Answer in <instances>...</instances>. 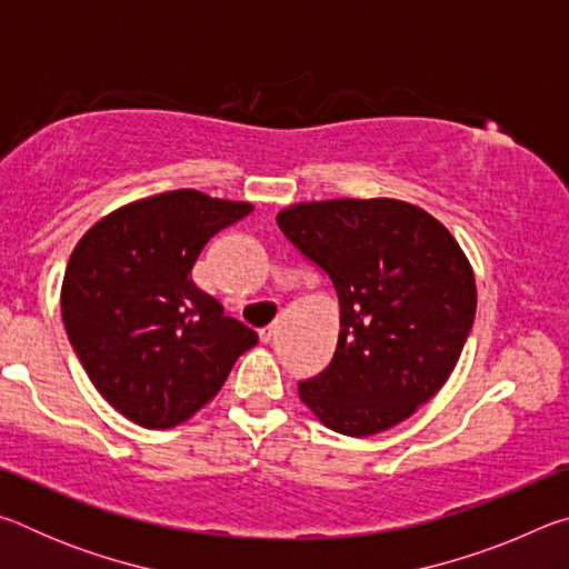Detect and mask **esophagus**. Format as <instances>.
<instances>
[{"label": "esophagus", "mask_w": 569, "mask_h": 569, "mask_svg": "<svg viewBox=\"0 0 569 569\" xmlns=\"http://www.w3.org/2000/svg\"><path fill=\"white\" fill-rule=\"evenodd\" d=\"M258 336H261V341H263V343H268V341H271L273 336H276V329H273V326H268V329H261V331H258Z\"/></svg>", "instance_id": "34e87169"}]
</instances>
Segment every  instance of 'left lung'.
I'll return each instance as SVG.
<instances>
[{
	"instance_id": "left-lung-1",
	"label": "left lung",
	"mask_w": 569,
	"mask_h": 569,
	"mask_svg": "<svg viewBox=\"0 0 569 569\" xmlns=\"http://www.w3.org/2000/svg\"><path fill=\"white\" fill-rule=\"evenodd\" d=\"M278 228L329 276L341 308L333 359L298 393L326 427L371 437L445 387L475 323V273L455 236L393 198L298 203Z\"/></svg>"
}]
</instances>
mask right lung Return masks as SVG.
I'll return each instance as SVG.
<instances>
[{"label":"right lung","instance_id":"right-lung-1","mask_svg":"<svg viewBox=\"0 0 569 569\" xmlns=\"http://www.w3.org/2000/svg\"><path fill=\"white\" fill-rule=\"evenodd\" d=\"M253 206L170 190L98 220L74 246L62 321L104 401L146 429H170L216 397L258 336L192 283L218 230Z\"/></svg>","mask_w":569,"mask_h":569}]
</instances>
